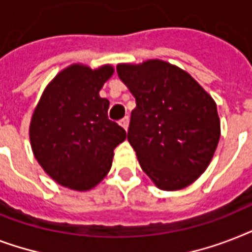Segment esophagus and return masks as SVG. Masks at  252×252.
<instances>
[{
    "label": "esophagus",
    "instance_id": "obj_1",
    "mask_svg": "<svg viewBox=\"0 0 252 252\" xmlns=\"http://www.w3.org/2000/svg\"><path fill=\"white\" fill-rule=\"evenodd\" d=\"M120 126L124 128V129H128V126H129V118L128 116H126V118H123L122 120H120Z\"/></svg>",
    "mask_w": 252,
    "mask_h": 252
}]
</instances>
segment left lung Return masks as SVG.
<instances>
[{
  "mask_svg": "<svg viewBox=\"0 0 252 252\" xmlns=\"http://www.w3.org/2000/svg\"><path fill=\"white\" fill-rule=\"evenodd\" d=\"M116 70L136 99L128 141L144 172L165 191L193 183L211 163L220 140L213 98L166 61L119 64Z\"/></svg>",
  "mask_w": 252,
  "mask_h": 252,
  "instance_id": "8db88e82",
  "label": "left lung"
}]
</instances>
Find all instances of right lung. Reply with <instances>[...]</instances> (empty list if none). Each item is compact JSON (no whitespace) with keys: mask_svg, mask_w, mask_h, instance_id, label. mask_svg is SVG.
I'll use <instances>...</instances> for the list:
<instances>
[{"mask_svg":"<svg viewBox=\"0 0 252 252\" xmlns=\"http://www.w3.org/2000/svg\"><path fill=\"white\" fill-rule=\"evenodd\" d=\"M114 73L111 65L74 64L45 87L30 124L33 156L53 180L76 191L95 187L112 165L126 130L108 119V99L99 91Z\"/></svg>","mask_w":252,"mask_h":252,"instance_id":"1","label":"right lung"}]
</instances>
